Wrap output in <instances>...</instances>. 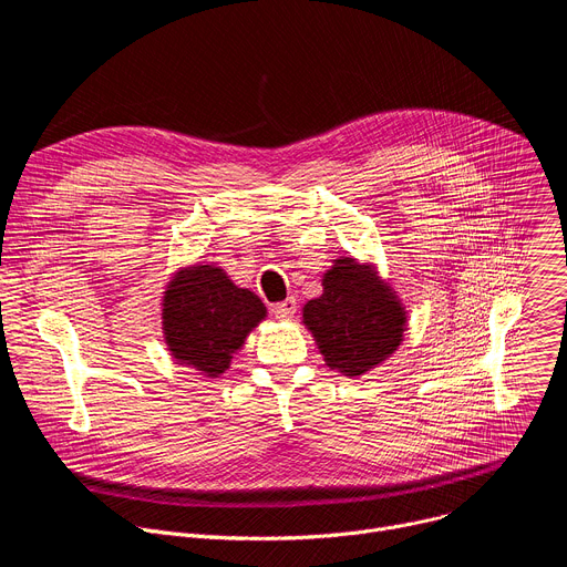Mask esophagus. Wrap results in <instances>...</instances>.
I'll use <instances>...</instances> for the list:
<instances>
[{"mask_svg": "<svg viewBox=\"0 0 567 567\" xmlns=\"http://www.w3.org/2000/svg\"><path fill=\"white\" fill-rule=\"evenodd\" d=\"M296 307H298L296 298H287V300L274 305V313H276V318H280V320H289V318H293Z\"/></svg>", "mask_w": 567, "mask_h": 567, "instance_id": "obj_1", "label": "esophagus"}]
</instances>
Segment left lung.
Wrapping results in <instances>:
<instances>
[{
    "instance_id": "obj_1",
    "label": "left lung",
    "mask_w": 567,
    "mask_h": 567,
    "mask_svg": "<svg viewBox=\"0 0 567 567\" xmlns=\"http://www.w3.org/2000/svg\"><path fill=\"white\" fill-rule=\"evenodd\" d=\"M326 365L361 377L396 352L406 332V307L372 265L339 258L322 274V293L302 307Z\"/></svg>"
}]
</instances>
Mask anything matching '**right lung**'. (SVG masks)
I'll use <instances>...</instances> for the list:
<instances>
[{"instance_id": "obj_1", "label": "right lung", "mask_w": 567, "mask_h": 567, "mask_svg": "<svg viewBox=\"0 0 567 567\" xmlns=\"http://www.w3.org/2000/svg\"><path fill=\"white\" fill-rule=\"evenodd\" d=\"M265 318V302L217 265L182 267L161 300V330L171 357L210 379L230 368L233 354Z\"/></svg>"}]
</instances>
